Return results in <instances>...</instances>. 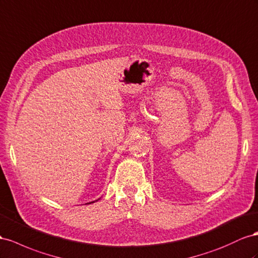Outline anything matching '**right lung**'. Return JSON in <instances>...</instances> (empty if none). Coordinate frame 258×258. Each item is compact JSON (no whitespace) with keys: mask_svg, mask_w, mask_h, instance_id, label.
<instances>
[{"mask_svg":"<svg viewBox=\"0 0 258 258\" xmlns=\"http://www.w3.org/2000/svg\"><path fill=\"white\" fill-rule=\"evenodd\" d=\"M92 203H93V202H92Z\"/></svg>","mask_w":258,"mask_h":258,"instance_id":"obj_1","label":"right lung"}]
</instances>
